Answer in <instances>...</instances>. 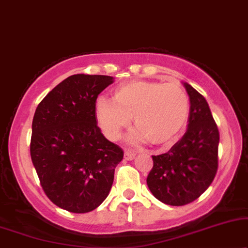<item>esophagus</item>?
I'll return each instance as SVG.
<instances>
[{
  "instance_id": "esophagus-1",
  "label": "esophagus",
  "mask_w": 248,
  "mask_h": 248,
  "mask_svg": "<svg viewBox=\"0 0 248 248\" xmlns=\"http://www.w3.org/2000/svg\"><path fill=\"white\" fill-rule=\"evenodd\" d=\"M135 156H136V153H134V152H131V151H129V150L124 152V160L131 161V160H134Z\"/></svg>"
}]
</instances>
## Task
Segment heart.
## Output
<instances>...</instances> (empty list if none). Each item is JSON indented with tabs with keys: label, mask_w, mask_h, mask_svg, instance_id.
<instances>
[{
	"label": "heart",
	"mask_w": 248,
	"mask_h": 248,
	"mask_svg": "<svg viewBox=\"0 0 248 248\" xmlns=\"http://www.w3.org/2000/svg\"><path fill=\"white\" fill-rule=\"evenodd\" d=\"M98 124L105 136L117 140L134 115L133 140H147L154 145L172 141L186 126L189 98L176 82L133 80L118 86L112 98L100 96L95 103Z\"/></svg>",
	"instance_id": "1"
}]
</instances>
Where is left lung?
<instances>
[{
  "instance_id": "1",
  "label": "left lung",
  "mask_w": 248,
  "mask_h": 248,
  "mask_svg": "<svg viewBox=\"0 0 248 248\" xmlns=\"http://www.w3.org/2000/svg\"><path fill=\"white\" fill-rule=\"evenodd\" d=\"M190 108L187 131L167 153L153 155L146 183L151 193L168 205L181 206L202 195L217 171L220 135L209 104L184 82Z\"/></svg>"
}]
</instances>
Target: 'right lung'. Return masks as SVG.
Instances as JSON below:
<instances>
[{"label": "right lung", "mask_w": 248, "mask_h": 248, "mask_svg": "<svg viewBox=\"0 0 248 248\" xmlns=\"http://www.w3.org/2000/svg\"><path fill=\"white\" fill-rule=\"evenodd\" d=\"M113 82L102 75H72L36 108L31 156L46 196L72 213L100 206L113 184L124 151L97 127L95 103Z\"/></svg>", "instance_id": "obj_1"}]
</instances>
